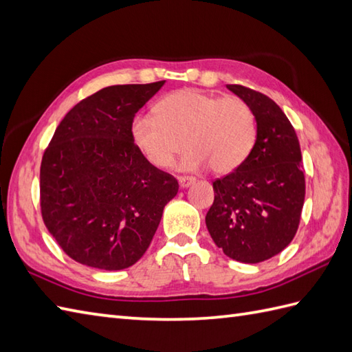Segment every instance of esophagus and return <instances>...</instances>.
<instances>
[{"instance_id":"esophagus-1","label":"esophagus","mask_w":352,"mask_h":352,"mask_svg":"<svg viewBox=\"0 0 352 352\" xmlns=\"http://www.w3.org/2000/svg\"><path fill=\"white\" fill-rule=\"evenodd\" d=\"M195 177H187V175H183V177H178V183H179V187H189L190 184L195 183Z\"/></svg>"}]
</instances>
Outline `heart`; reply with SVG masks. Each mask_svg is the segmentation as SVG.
Masks as SVG:
<instances>
[{"label":"heart","mask_w":352,"mask_h":352,"mask_svg":"<svg viewBox=\"0 0 352 352\" xmlns=\"http://www.w3.org/2000/svg\"><path fill=\"white\" fill-rule=\"evenodd\" d=\"M258 135L250 106L239 97H222L196 89L170 93L154 106V116L133 121L136 146L153 166L173 165L184 144L187 170L210 165L216 174H230L248 160Z\"/></svg>","instance_id":"heart-1"}]
</instances>
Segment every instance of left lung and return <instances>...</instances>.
Masks as SVG:
<instances>
[{
  "mask_svg": "<svg viewBox=\"0 0 352 352\" xmlns=\"http://www.w3.org/2000/svg\"><path fill=\"white\" fill-rule=\"evenodd\" d=\"M226 87L252 108L258 135L248 160L214 179L206 223L226 256L256 264L280 253L298 230L306 193L301 151L296 130L270 97Z\"/></svg>",
  "mask_w": 352,
  "mask_h": 352,
  "instance_id": "left-lung-1",
  "label": "left lung"
}]
</instances>
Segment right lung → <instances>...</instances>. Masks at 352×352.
<instances>
[{"instance_id":"1","label":"right lung","mask_w":352,"mask_h":352,"mask_svg":"<svg viewBox=\"0 0 352 352\" xmlns=\"http://www.w3.org/2000/svg\"><path fill=\"white\" fill-rule=\"evenodd\" d=\"M165 84L112 85L67 112L40 165L47 231L76 263L122 270L148 249L178 182L138 148L135 113Z\"/></svg>"}]
</instances>
